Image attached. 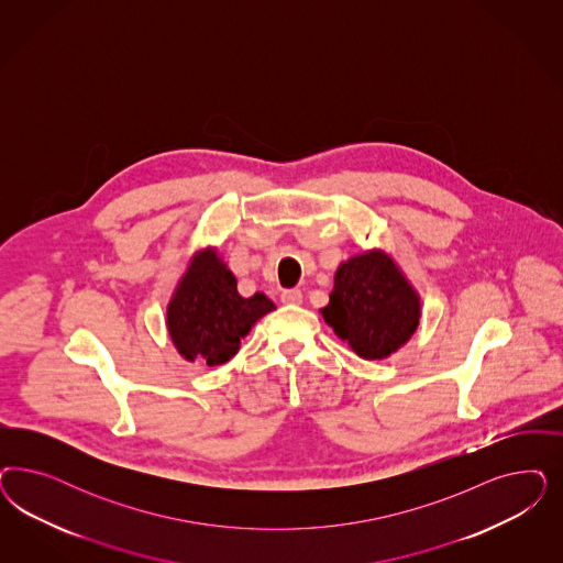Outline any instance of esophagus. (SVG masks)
Masks as SVG:
<instances>
[{
    "mask_svg": "<svg viewBox=\"0 0 563 563\" xmlns=\"http://www.w3.org/2000/svg\"><path fill=\"white\" fill-rule=\"evenodd\" d=\"M282 302L284 305H300L302 302V291L284 290L282 291Z\"/></svg>",
    "mask_w": 563,
    "mask_h": 563,
    "instance_id": "1",
    "label": "esophagus"
}]
</instances>
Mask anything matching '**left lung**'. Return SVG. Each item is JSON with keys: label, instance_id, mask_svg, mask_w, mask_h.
Returning <instances> with one entry per match:
<instances>
[{"label": "left lung", "instance_id": "obj_1", "mask_svg": "<svg viewBox=\"0 0 563 563\" xmlns=\"http://www.w3.org/2000/svg\"><path fill=\"white\" fill-rule=\"evenodd\" d=\"M321 314L364 361H382L406 344L420 321V296L383 251L354 254L335 272Z\"/></svg>", "mask_w": 563, "mask_h": 563}]
</instances>
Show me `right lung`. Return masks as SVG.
<instances>
[{
	"mask_svg": "<svg viewBox=\"0 0 563 563\" xmlns=\"http://www.w3.org/2000/svg\"><path fill=\"white\" fill-rule=\"evenodd\" d=\"M236 277L216 249L199 251L180 277L167 305V331L181 358L209 366L236 356L251 327L275 310L272 300L256 291L238 294Z\"/></svg>",
	"mask_w": 563,
	"mask_h": 563,
	"instance_id": "1",
	"label": "right lung"
}]
</instances>
